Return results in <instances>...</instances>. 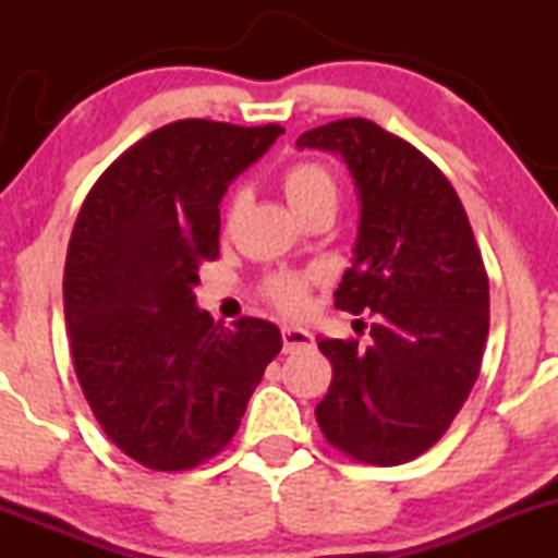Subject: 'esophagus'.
Here are the masks:
<instances>
[{
    "mask_svg": "<svg viewBox=\"0 0 558 558\" xmlns=\"http://www.w3.org/2000/svg\"><path fill=\"white\" fill-rule=\"evenodd\" d=\"M313 335L300 326H283V351H300V348H313Z\"/></svg>",
    "mask_w": 558,
    "mask_h": 558,
    "instance_id": "obj_1",
    "label": "esophagus"
}]
</instances>
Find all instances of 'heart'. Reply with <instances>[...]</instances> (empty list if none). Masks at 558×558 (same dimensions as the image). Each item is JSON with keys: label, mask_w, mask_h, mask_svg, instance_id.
<instances>
[{"label": "heart", "mask_w": 558, "mask_h": 558, "mask_svg": "<svg viewBox=\"0 0 558 558\" xmlns=\"http://www.w3.org/2000/svg\"><path fill=\"white\" fill-rule=\"evenodd\" d=\"M283 191L294 210L300 216H307L313 210H331L335 213L337 199H340V185H337L335 172L318 159H300L289 165L280 174ZM245 205L243 191H234L223 205V227H232L234 218L240 216ZM315 278L307 272H275L262 283V296L272 307H278L286 315H300L307 311L311 302Z\"/></svg>", "instance_id": "obj_1"}]
</instances>
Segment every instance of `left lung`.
<instances>
[{"instance_id": "8db88e82", "label": "left lung", "mask_w": 558, "mask_h": 558, "mask_svg": "<svg viewBox=\"0 0 558 558\" xmlns=\"http://www.w3.org/2000/svg\"><path fill=\"white\" fill-rule=\"evenodd\" d=\"M300 148L345 159L362 199L353 267L335 307L369 313V345L320 340L331 384L315 408L326 440L362 464L429 451L481 375L488 275L459 194L415 145L367 118L311 129Z\"/></svg>"}]
</instances>
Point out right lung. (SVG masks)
I'll use <instances>...</instances> for the list:
<instances>
[{"label": "right lung", "mask_w": 558, "mask_h": 558, "mask_svg": "<svg viewBox=\"0 0 558 558\" xmlns=\"http://www.w3.org/2000/svg\"><path fill=\"white\" fill-rule=\"evenodd\" d=\"M283 132L167 123L123 150L77 213L64 267L72 364L105 435L148 470L221 453L283 348L269 320L227 329L194 300L218 258L221 196Z\"/></svg>", "instance_id": "1"}]
</instances>
